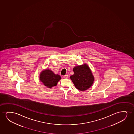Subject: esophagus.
<instances>
[{"instance_id": "esophagus-1", "label": "esophagus", "mask_w": 134, "mask_h": 134, "mask_svg": "<svg viewBox=\"0 0 134 134\" xmlns=\"http://www.w3.org/2000/svg\"><path fill=\"white\" fill-rule=\"evenodd\" d=\"M64 78H65V79H67V78H68V75H65L64 76Z\"/></svg>"}]
</instances>
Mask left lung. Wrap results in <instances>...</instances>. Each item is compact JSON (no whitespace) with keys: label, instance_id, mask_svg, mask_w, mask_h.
<instances>
[{"label":"left lung","instance_id":"left-lung-1","mask_svg":"<svg viewBox=\"0 0 134 134\" xmlns=\"http://www.w3.org/2000/svg\"><path fill=\"white\" fill-rule=\"evenodd\" d=\"M74 74L70 76L75 88L81 91L87 90L92 86L94 77L90 67L86 64L75 66Z\"/></svg>","mask_w":134,"mask_h":134}]
</instances>
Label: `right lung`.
Returning <instances> with one entry per match:
<instances>
[{"instance_id": "right-lung-1", "label": "right lung", "mask_w": 134, "mask_h": 134, "mask_svg": "<svg viewBox=\"0 0 134 134\" xmlns=\"http://www.w3.org/2000/svg\"><path fill=\"white\" fill-rule=\"evenodd\" d=\"M61 79L60 76L55 74L51 70L45 69L41 72L39 80L47 88H51L56 86L57 83Z\"/></svg>"}]
</instances>
